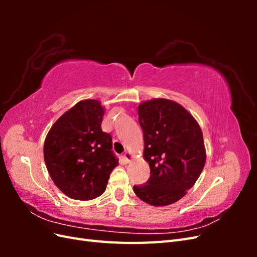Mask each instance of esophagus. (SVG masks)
<instances>
[{
    "label": "esophagus",
    "mask_w": 257,
    "mask_h": 257,
    "mask_svg": "<svg viewBox=\"0 0 257 257\" xmlns=\"http://www.w3.org/2000/svg\"><path fill=\"white\" fill-rule=\"evenodd\" d=\"M123 159H124V161H125L126 163H130L132 160H133V154H132L130 151H127V152L124 153Z\"/></svg>",
    "instance_id": "34e87169"
}]
</instances>
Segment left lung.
Instances as JSON below:
<instances>
[{
    "mask_svg": "<svg viewBox=\"0 0 257 257\" xmlns=\"http://www.w3.org/2000/svg\"><path fill=\"white\" fill-rule=\"evenodd\" d=\"M144 159L149 180L133 188L151 206L172 205L195 184L206 163L203 132L195 118L175 100L153 98L138 106Z\"/></svg>",
    "mask_w": 257,
    "mask_h": 257,
    "instance_id": "left-lung-1",
    "label": "left lung"
}]
</instances>
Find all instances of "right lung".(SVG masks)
<instances>
[{
    "label": "right lung",
    "instance_id": "1",
    "mask_svg": "<svg viewBox=\"0 0 257 257\" xmlns=\"http://www.w3.org/2000/svg\"><path fill=\"white\" fill-rule=\"evenodd\" d=\"M105 107L97 99H82L62 114L44 144L46 167L57 188L77 200L102 195L118 166L112 138L100 128Z\"/></svg>",
    "mask_w": 257,
    "mask_h": 257
}]
</instances>
